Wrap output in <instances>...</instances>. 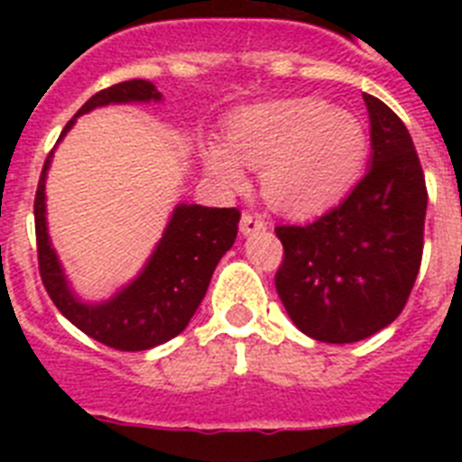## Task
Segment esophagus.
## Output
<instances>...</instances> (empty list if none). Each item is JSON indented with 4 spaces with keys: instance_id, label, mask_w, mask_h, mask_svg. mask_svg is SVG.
<instances>
[{
    "instance_id": "obj_1",
    "label": "esophagus",
    "mask_w": 462,
    "mask_h": 462,
    "mask_svg": "<svg viewBox=\"0 0 462 462\" xmlns=\"http://www.w3.org/2000/svg\"><path fill=\"white\" fill-rule=\"evenodd\" d=\"M268 222L261 217L259 212H245L243 219H240V231L243 236H252V234H259V231H266Z\"/></svg>"
}]
</instances>
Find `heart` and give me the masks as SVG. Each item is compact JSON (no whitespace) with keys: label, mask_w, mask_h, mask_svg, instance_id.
Masks as SVG:
<instances>
[{"label":"heart","mask_w":462,"mask_h":462,"mask_svg":"<svg viewBox=\"0 0 462 462\" xmlns=\"http://www.w3.org/2000/svg\"><path fill=\"white\" fill-rule=\"evenodd\" d=\"M226 138L228 145L203 143L208 173L226 189H240L247 166L263 169V194L289 215H312L340 201L368 150L356 117L310 97L236 110Z\"/></svg>","instance_id":"b5f03b06"}]
</instances>
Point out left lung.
<instances>
[{
    "mask_svg": "<svg viewBox=\"0 0 462 462\" xmlns=\"http://www.w3.org/2000/svg\"><path fill=\"white\" fill-rule=\"evenodd\" d=\"M370 116L368 173L340 206L305 226H275L284 259L280 300L305 336L346 345L402 312L421 268L428 191L410 132L389 106L363 94Z\"/></svg>",
    "mask_w": 462,
    "mask_h": 462,
    "instance_id": "left-lung-1",
    "label": "left lung"
}]
</instances>
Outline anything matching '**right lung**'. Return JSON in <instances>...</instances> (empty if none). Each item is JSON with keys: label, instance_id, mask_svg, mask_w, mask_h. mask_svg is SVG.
Returning a JSON list of instances; mask_svg holds the SVG:
<instances>
[{"label": "right lung", "instance_id": "add662e5", "mask_svg": "<svg viewBox=\"0 0 462 462\" xmlns=\"http://www.w3.org/2000/svg\"><path fill=\"white\" fill-rule=\"evenodd\" d=\"M159 99L162 94L150 80H125L101 89L67 122L60 141L67 136L76 117L92 108ZM52 152L55 150H51L41 171L34 199L39 273L52 303L85 336L120 352H143L180 336L206 296L215 266L231 250L238 236V208L178 206L141 275L106 303H83L69 289L60 259L48 238L46 175Z\"/></svg>", "mask_w": 462, "mask_h": 462}]
</instances>
